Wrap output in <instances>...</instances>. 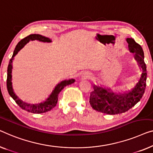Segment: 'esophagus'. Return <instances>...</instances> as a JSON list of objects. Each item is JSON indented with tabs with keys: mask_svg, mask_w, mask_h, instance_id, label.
I'll return each instance as SVG.
<instances>
[{
	"mask_svg": "<svg viewBox=\"0 0 153 153\" xmlns=\"http://www.w3.org/2000/svg\"><path fill=\"white\" fill-rule=\"evenodd\" d=\"M83 76H84V78H85V79H87V78H89L90 76L88 74H84Z\"/></svg>",
	"mask_w": 153,
	"mask_h": 153,
	"instance_id": "1",
	"label": "esophagus"
}]
</instances>
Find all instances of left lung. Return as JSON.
Here are the masks:
<instances>
[{
    "instance_id": "1",
    "label": "left lung",
    "mask_w": 153,
    "mask_h": 153,
    "mask_svg": "<svg viewBox=\"0 0 153 153\" xmlns=\"http://www.w3.org/2000/svg\"><path fill=\"white\" fill-rule=\"evenodd\" d=\"M130 52L134 53V59L141 68V74L138 83L131 91L125 93L113 92L110 88L94 85L90 93V103L97 111L108 114L123 113L139 102L144 94L146 86V65L144 62V54L141 46L132 38L126 39Z\"/></svg>"
}]
</instances>
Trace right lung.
Wrapping results in <instances>:
<instances>
[{
	"mask_svg": "<svg viewBox=\"0 0 153 153\" xmlns=\"http://www.w3.org/2000/svg\"><path fill=\"white\" fill-rule=\"evenodd\" d=\"M42 41V42H47V43H50L52 42L51 39L48 38V37L43 36L40 34H30L29 36H26L17 44L15 50L13 53L12 59H10V63H9L7 67V88L9 94L12 97L18 105H19L20 108H21L23 110H25V111L29 112H32V113L35 114H41L44 113V112L50 111L56 106L57 101H58V97L59 94L60 93L62 90L63 89L65 86L68 85H71L72 83L75 81L74 79H68V80H64L63 81L57 84L54 89L51 93L50 95L48 97V98L44 101L43 102H41L38 104H30L25 102H23V101L21 100L19 97L16 96L15 94L14 90L12 88V62L14 57L17 54V53L27 44L29 41Z\"/></svg>",
	"mask_w": 153,
	"mask_h": 153,
	"instance_id": "add662e5",
	"label": "right lung"
}]
</instances>
